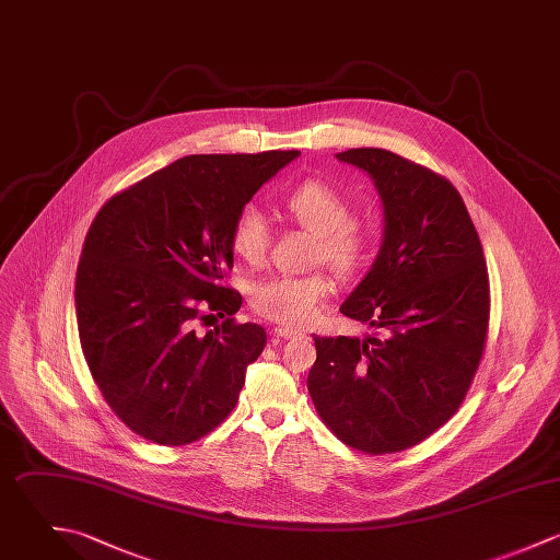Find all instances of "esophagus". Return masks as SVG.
Returning <instances> with one entry per match:
<instances>
[{"mask_svg": "<svg viewBox=\"0 0 560 560\" xmlns=\"http://www.w3.org/2000/svg\"><path fill=\"white\" fill-rule=\"evenodd\" d=\"M275 334H277L279 338H299V336H301V331L290 329V327H277V329H275Z\"/></svg>", "mask_w": 560, "mask_h": 560, "instance_id": "1", "label": "esophagus"}]
</instances>
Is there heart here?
Instances as JSON below:
<instances>
[{
    "mask_svg": "<svg viewBox=\"0 0 560 560\" xmlns=\"http://www.w3.org/2000/svg\"><path fill=\"white\" fill-rule=\"evenodd\" d=\"M290 218L316 235L314 261H325L340 272H355L371 248V231L351 218V200L323 178H305L283 200ZM270 246V226L255 207H244L231 226L233 253L248 261H264ZM334 283L325 272L301 277L279 275L253 288V310L279 325L303 327L331 292Z\"/></svg>",
    "mask_w": 560,
    "mask_h": 560,
    "instance_id": "b5f03b06",
    "label": "heart"
}]
</instances>
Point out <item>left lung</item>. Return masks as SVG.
Returning a JSON list of instances; mask_svg holds the SVG:
<instances>
[{"label": "left lung", "mask_w": 560, "mask_h": 560, "mask_svg": "<svg viewBox=\"0 0 560 560\" xmlns=\"http://www.w3.org/2000/svg\"><path fill=\"white\" fill-rule=\"evenodd\" d=\"M371 174L384 202V244L340 312L373 336L314 338L307 390L323 423L364 454L404 452L465 401L489 336L482 242L458 189L382 148L336 154Z\"/></svg>", "instance_id": "obj_1"}]
</instances>
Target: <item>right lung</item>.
I'll return each mask as SVG.
<instances>
[{"label":"right lung","instance_id":"obj_1","mask_svg":"<svg viewBox=\"0 0 560 560\" xmlns=\"http://www.w3.org/2000/svg\"><path fill=\"white\" fill-rule=\"evenodd\" d=\"M299 150L191 154L110 196L75 272L80 347L104 401L137 436L180 447L235 408L266 331L237 323L231 226ZM225 320L200 337L195 325Z\"/></svg>","mask_w":560,"mask_h":560}]
</instances>
